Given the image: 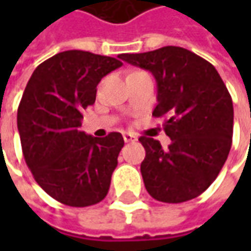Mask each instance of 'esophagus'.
<instances>
[{
    "label": "esophagus",
    "instance_id": "1",
    "mask_svg": "<svg viewBox=\"0 0 251 251\" xmlns=\"http://www.w3.org/2000/svg\"><path fill=\"white\" fill-rule=\"evenodd\" d=\"M124 141L126 142H134V141H137V137L134 135V134H130V132H124Z\"/></svg>",
    "mask_w": 251,
    "mask_h": 251
}]
</instances>
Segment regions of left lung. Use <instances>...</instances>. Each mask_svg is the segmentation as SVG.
I'll return each instance as SVG.
<instances>
[{
    "instance_id": "left-lung-1",
    "label": "left lung",
    "mask_w": 251,
    "mask_h": 251,
    "mask_svg": "<svg viewBox=\"0 0 251 251\" xmlns=\"http://www.w3.org/2000/svg\"><path fill=\"white\" fill-rule=\"evenodd\" d=\"M119 57L155 76L152 116L166 119L163 128L172 140L165 151L159 141L140 137L147 191L169 204L198 197L217 178L232 147L233 103L222 78L207 60L176 46Z\"/></svg>"
}]
</instances>
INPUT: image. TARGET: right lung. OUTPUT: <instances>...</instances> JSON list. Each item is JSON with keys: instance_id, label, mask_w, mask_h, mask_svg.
<instances>
[{"instance_id": "add662e5", "label": "right lung", "mask_w": 251, "mask_h": 251, "mask_svg": "<svg viewBox=\"0 0 251 251\" xmlns=\"http://www.w3.org/2000/svg\"><path fill=\"white\" fill-rule=\"evenodd\" d=\"M121 65L113 57L68 50L40 64L25 88L18 107L25 160L37 184L61 204L89 207L107 196L123 135L96 138L78 128L98 83Z\"/></svg>"}]
</instances>
